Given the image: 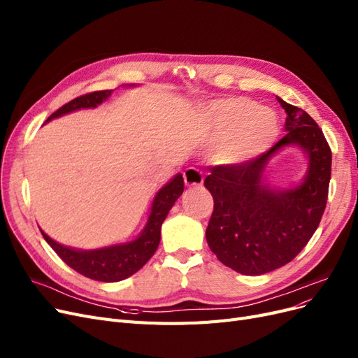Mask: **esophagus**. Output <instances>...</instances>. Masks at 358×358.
Returning <instances> with one entry per match:
<instances>
[{
  "label": "esophagus",
  "instance_id": "esophagus-1",
  "mask_svg": "<svg viewBox=\"0 0 358 358\" xmlns=\"http://www.w3.org/2000/svg\"><path fill=\"white\" fill-rule=\"evenodd\" d=\"M184 182H186V186H189V187L202 186V184H203L202 172L197 168H193V166L187 168L186 172H184Z\"/></svg>",
  "mask_w": 358,
  "mask_h": 358
}]
</instances>
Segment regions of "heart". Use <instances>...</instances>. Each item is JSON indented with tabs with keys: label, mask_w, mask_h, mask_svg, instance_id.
<instances>
[{
	"label": "heart",
	"mask_w": 358,
	"mask_h": 358,
	"mask_svg": "<svg viewBox=\"0 0 358 358\" xmlns=\"http://www.w3.org/2000/svg\"><path fill=\"white\" fill-rule=\"evenodd\" d=\"M213 136L222 137L215 157L224 165H243L266 153L279 136L274 110L246 97H227L203 109Z\"/></svg>",
	"instance_id": "obj_1"
}]
</instances>
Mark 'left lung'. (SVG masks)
Here are the masks:
<instances>
[{
  "mask_svg": "<svg viewBox=\"0 0 358 358\" xmlns=\"http://www.w3.org/2000/svg\"><path fill=\"white\" fill-rule=\"evenodd\" d=\"M286 112L287 134L255 161L210 169L205 187L214 197L206 242L231 270L259 275L286 266L311 239L326 208L332 152L314 119L277 97ZM286 147H298L308 169L289 188L268 180L269 161Z\"/></svg>",
  "mask_w": 358,
  "mask_h": 358,
  "instance_id": "left-lung-1",
  "label": "left lung"
}]
</instances>
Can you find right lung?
Masks as SVG:
<instances>
[{
  "mask_svg": "<svg viewBox=\"0 0 358 358\" xmlns=\"http://www.w3.org/2000/svg\"><path fill=\"white\" fill-rule=\"evenodd\" d=\"M122 87L129 88L136 85L129 84ZM112 92L113 90H103L76 97L52 113L45 124L52 121V119L76 110L96 109L97 106L112 96ZM182 190L184 180L181 174L174 176L166 184H164L153 197L145 226L138 236L127 242H119L96 249H78L52 241L47 233H44L41 229L39 230H41L45 242L55 249V252L79 274L99 282H121L137 273L153 257L159 242H161L162 222L171 208L174 206L176 201L182 194Z\"/></svg>",
  "mask_w": 358,
  "mask_h": 358,
  "instance_id": "right-lung-1",
  "label": "right lung"
}]
</instances>
